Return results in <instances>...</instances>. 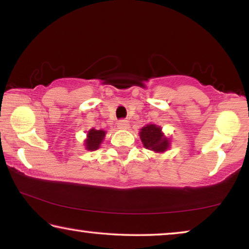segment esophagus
I'll return each instance as SVG.
<instances>
[{"instance_id":"esophagus-1","label":"esophagus","mask_w":249,"mask_h":249,"mask_svg":"<svg viewBox=\"0 0 249 249\" xmlns=\"http://www.w3.org/2000/svg\"><path fill=\"white\" fill-rule=\"evenodd\" d=\"M117 127L121 128V129H127L129 127L128 121H126V120L119 121V123H117Z\"/></svg>"}]
</instances>
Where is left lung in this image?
<instances>
[{"label": "left lung", "instance_id": "obj_1", "mask_svg": "<svg viewBox=\"0 0 249 249\" xmlns=\"http://www.w3.org/2000/svg\"><path fill=\"white\" fill-rule=\"evenodd\" d=\"M140 137L146 149L155 153H163L170 146V142L161 132V127L155 124H148L141 128Z\"/></svg>", "mask_w": 249, "mask_h": 249}]
</instances>
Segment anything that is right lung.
Instances as JSON below:
<instances>
[{
    "instance_id": "obj_1",
    "label": "right lung",
    "mask_w": 249,
    "mask_h": 249,
    "mask_svg": "<svg viewBox=\"0 0 249 249\" xmlns=\"http://www.w3.org/2000/svg\"><path fill=\"white\" fill-rule=\"evenodd\" d=\"M105 137V130L91 128L87 135V140L84 142L87 150H96L100 147L101 142H103Z\"/></svg>"
}]
</instances>
